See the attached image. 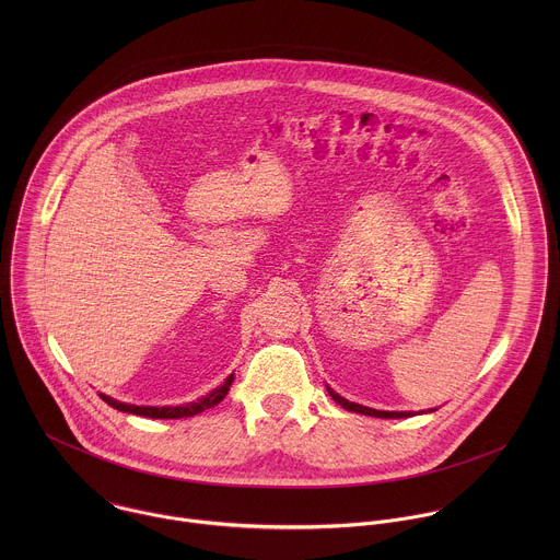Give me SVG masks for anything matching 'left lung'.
I'll return each instance as SVG.
<instances>
[{"instance_id": "obj_1", "label": "left lung", "mask_w": 560, "mask_h": 560, "mask_svg": "<svg viewBox=\"0 0 560 560\" xmlns=\"http://www.w3.org/2000/svg\"><path fill=\"white\" fill-rule=\"evenodd\" d=\"M329 397L336 400L338 405H342L345 409L349 411H355V413H364V416H375V418H407L411 416V411H382V409H373V407H364V405H358V402H351V400L342 399L340 395H336L331 388H327ZM431 411V409H429Z\"/></svg>"}]
</instances>
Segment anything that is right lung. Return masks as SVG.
Returning <instances> with one entry per match:
<instances>
[{
    "label": "right lung",
    "instance_id": "right-lung-1",
    "mask_svg": "<svg viewBox=\"0 0 560 560\" xmlns=\"http://www.w3.org/2000/svg\"><path fill=\"white\" fill-rule=\"evenodd\" d=\"M233 375L226 377V382L222 386H218L213 393H209L202 399L191 400L185 405H165V407H151V405H129V402H120V400L112 399L107 395H101V399L105 400L107 405H112L118 411H127V413H136V416H144V418H189L196 416L205 409L215 407L220 400L224 399L233 386Z\"/></svg>",
    "mask_w": 560,
    "mask_h": 560
}]
</instances>
